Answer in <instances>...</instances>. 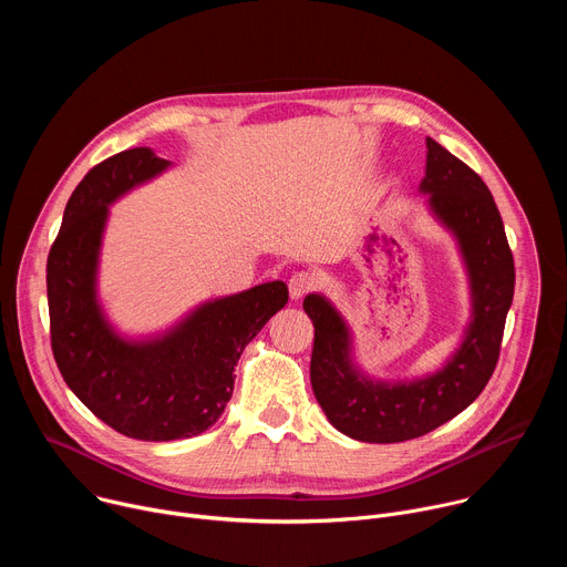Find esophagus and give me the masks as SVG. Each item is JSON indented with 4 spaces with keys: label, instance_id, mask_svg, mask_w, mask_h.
Returning a JSON list of instances; mask_svg holds the SVG:
<instances>
[{
    "label": "esophagus",
    "instance_id": "esophagus-1",
    "mask_svg": "<svg viewBox=\"0 0 567 567\" xmlns=\"http://www.w3.org/2000/svg\"><path fill=\"white\" fill-rule=\"evenodd\" d=\"M316 285H318V280H316V276L311 271H296L289 278V293H291L293 300H300L302 296L313 291Z\"/></svg>",
    "mask_w": 567,
    "mask_h": 567
}]
</instances>
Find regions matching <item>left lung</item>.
<instances>
[{"mask_svg": "<svg viewBox=\"0 0 567 567\" xmlns=\"http://www.w3.org/2000/svg\"><path fill=\"white\" fill-rule=\"evenodd\" d=\"M426 177L420 188L455 233L471 278L473 320L462 348L433 377L372 383L350 363V334L337 309L316 293L302 302L313 322L309 377L316 401L334 429L361 442L422 437L473 403L496 370L514 298V256L487 184L437 141L426 138Z\"/></svg>", "mask_w": 567, "mask_h": 567, "instance_id": "obj_1", "label": "left lung"}]
</instances>
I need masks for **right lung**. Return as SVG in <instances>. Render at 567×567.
<instances>
[{
    "mask_svg": "<svg viewBox=\"0 0 567 567\" xmlns=\"http://www.w3.org/2000/svg\"><path fill=\"white\" fill-rule=\"evenodd\" d=\"M166 168L150 147L101 161L69 197L47 260L51 350L62 379L99 420L143 442L213 426L230 399L241 350L289 300L276 280L202 305L158 341L125 343L110 330L96 302L107 204Z\"/></svg>",
    "mask_w": 567,
    "mask_h": 567,
    "instance_id": "add662e5",
    "label": "right lung"
}]
</instances>
